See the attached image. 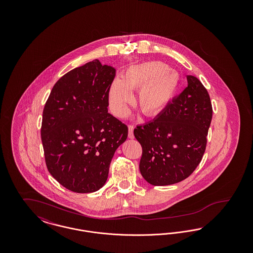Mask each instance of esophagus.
Masks as SVG:
<instances>
[{
  "instance_id": "34e87169",
  "label": "esophagus",
  "mask_w": 253,
  "mask_h": 253,
  "mask_svg": "<svg viewBox=\"0 0 253 253\" xmlns=\"http://www.w3.org/2000/svg\"><path fill=\"white\" fill-rule=\"evenodd\" d=\"M133 128H134V126L132 125V124L128 125V129H129V132H128V137H129V138H131V139H132V138L134 137V135H133Z\"/></svg>"
}]
</instances>
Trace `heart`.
<instances>
[{"mask_svg":"<svg viewBox=\"0 0 253 253\" xmlns=\"http://www.w3.org/2000/svg\"><path fill=\"white\" fill-rule=\"evenodd\" d=\"M181 84L180 74L161 61H147L132 65L122 80L115 79L108 91L112 112L124 118L132 103V90H138L137 103L147 116H154L166 108L174 98Z\"/></svg>","mask_w":253,"mask_h":253,"instance_id":"heart-1","label":"heart"}]
</instances>
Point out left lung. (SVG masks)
<instances>
[{"label":"left lung","mask_w":253,"mask_h":253,"mask_svg":"<svg viewBox=\"0 0 253 253\" xmlns=\"http://www.w3.org/2000/svg\"><path fill=\"white\" fill-rule=\"evenodd\" d=\"M188 86L157 118L133 130L141 144L139 169L154 186L189 177L199 165L212 118L209 93L201 82L187 76Z\"/></svg>","instance_id":"8db88e82"}]
</instances>
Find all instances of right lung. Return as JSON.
I'll use <instances>...</instances> for the list:
<instances>
[{"label": "right lung", "instance_id": "1", "mask_svg": "<svg viewBox=\"0 0 253 253\" xmlns=\"http://www.w3.org/2000/svg\"><path fill=\"white\" fill-rule=\"evenodd\" d=\"M116 69L98 60L66 73L44 105L42 142L51 175L74 193H94L108 178L116 150L128 127L108 113Z\"/></svg>", "mask_w": 253, "mask_h": 253}]
</instances>
